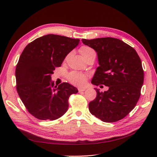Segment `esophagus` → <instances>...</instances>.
I'll return each mask as SVG.
<instances>
[{
    "mask_svg": "<svg viewBox=\"0 0 157 157\" xmlns=\"http://www.w3.org/2000/svg\"><path fill=\"white\" fill-rule=\"evenodd\" d=\"M78 92H79V93H81V92L85 91V90H86V89H85V88H79V89H78Z\"/></svg>",
    "mask_w": 157,
    "mask_h": 157,
    "instance_id": "34e87169",
    "label": "esophagus"
}]
</instances>
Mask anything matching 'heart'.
Returning <instances> with one entry per match:
<instances>
[{
    "label": "heart",
    "mask_w": 157,
    "mask_h": 157,
    "mask_svg": "<svg viewBox=\"0 0 157 157\" xmlns=\"http://www.w3.org/2000/svg\"><path fill=\"white\" fill-rule=\"evenodd\" d=\"M80 52H81L82 58L92 54V53H94L93 50L89 47H82L81 49H80ZM87 78L88 76L86 75L76 71L71 72L68 75V81L72 85L79 86H81L85 85V82H86Z\"/></svg>",
    "instance_id": "b5f03b06"
}]
</instances>
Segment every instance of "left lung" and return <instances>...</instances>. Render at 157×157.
Returning <instances> with one entry per match:
<instances>
[{
  "instance_id": "left-lung-1",
  "label": "left lung",
  "mask_w": 157,
  "mask_h": 157,
  "mask_svg": "<svg viewBox=\"0 0 157 157\" xmlns=\"http://www.w3.org/2000/svg\"><path fill=\"white\" fill-rule=\"evenodd\" d=\"M82 42L97 53L99 67L92 84L109 86L104 93L95 88L97 97L89 102V111L106 123L119 121L135 108L140 98L144 81L140 57L131 46L114 38L82 39Z\"/></svg>"
}]
</instances>
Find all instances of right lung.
<instances>
[{
    "label": "right lung",
    "mask_w": 157,
    "mask_h": 157,
    "mask_svg": "<svg viewBox=\"0 0 157 157\" xmlns=\"http://www.w3.org/2000/svg\"><path fill=\"white\" fill-rule=\"evenodd\" d=\"M79 41L47 34L31 42L22 51L15 72L17 90L26 109L36 118L53 121L62 117L68 110V98L78 93L68 82L55 86L51 75Z\"/></svg>",
    "instance_id": "add662e5"
}]
</instances>
